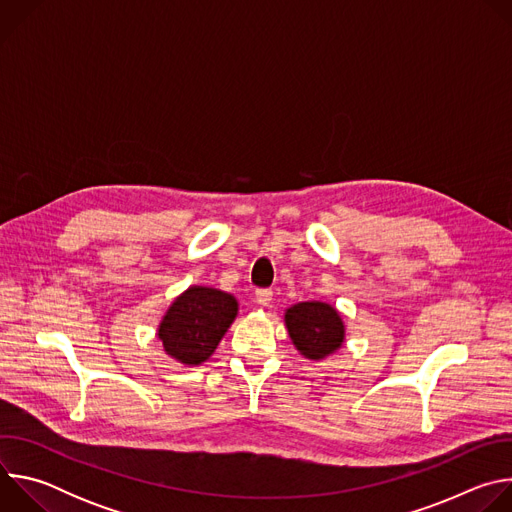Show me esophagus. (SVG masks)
I'll return each mask as SVG.
<instances>
[{
	"mask_svg": "<svg viewBox=\"0 0 512 512\" xmlns=\"http://www.w3.org/2000/svg\"><path fill=\"white\" fill-rule=\"evenodd\" d=\"M255 300L259 306H269L273 300V291L271 289H257L255 291Z\"/></svg>",
	"mask_w": 512,
	"mask_h": 512,
	"instance_id": "34e87169",
	"label": "esophagus"
}]
</instances>
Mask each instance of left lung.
I'll list each match as a JSON object with an SVG mask.
<instances>
[{
    "instance_id": "obj_1",
    "label": "left lung",
    "mask_w": 512,
    "mask_h": 512,
    "mask_svg": "<svg viewBox=\"0 0 512 512\" xmlns=\"http://www.w3.org/2000/svg\"><path fill=\"white\" fill-rule=\"evenodd\" d=\"M285 326L291 342L312 360H320L344 342V324L340 314L324 302H302L285 312Z\"/></svg>"
}]
</instances>
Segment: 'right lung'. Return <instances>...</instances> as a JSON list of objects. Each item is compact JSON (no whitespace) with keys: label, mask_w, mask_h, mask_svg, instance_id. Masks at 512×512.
Wrapping results in <instances>:
<instances>
[{"label":"right lung","mask_w":512,"mask_h":512,"mask_svg":"<svg viewBox=\"0 0 512 512\" xmlns=\"http://www.w3.org/2000/svg\"><path fill=\"white\" fill-rule=\"evenodd\" d=\"M237 310V300L221 289L188 287L168 308L158 338L172 358L194 367L214 352Z\"/></svg>","instance_id":"1"}]
</instances>
